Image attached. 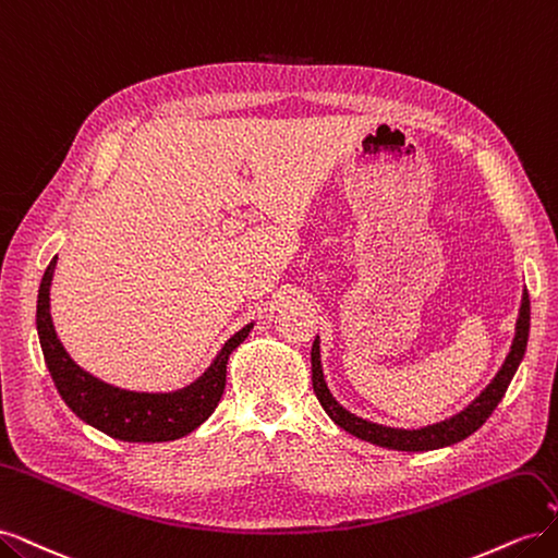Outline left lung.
I'll list each match as a JSON object with an SVG mask.
<instances>
[{
    "instance_id": "8db88e82",
    "label": "left lung",
    "mask_w": 558,
    "mask_h": 558,
    "mask_svg": "<svg viewBox=\"0 0 558 558\" xmlns=\"http://www.w3.org/2000/svg\"><path fill=\"white\" fill-rule=\"evenodd\" d=\"M529 326H531V300L529 293H523L521 300V310H519V318H517V335L512 349L505 359L500 373L496 375V379L488 384L482 396L468 404L463 412H459L456 416L440 421L435 426H426L418 430H400V428H386L379 424H369L365 418L353 416L351 412H347L344 408L337 404V400L330 396L328 386L324 381V369H320V361H318V340H314L312 347V384H314V393L320 402V408L326 410V414L335 421L337 426L344 428L347 433L361 437L365 442H373L379 447H388V449H398V451H430V449H440L453 442L465 440L468 435L475 433L484 421L492 416V412L498 408V402L502 400L505 391L517 373V367L523 359V351H526V342H529Z\"/></svg>"
}]
</instances>
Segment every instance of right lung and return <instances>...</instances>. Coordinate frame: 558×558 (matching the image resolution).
Listing matches in <instances>:
<instances>
[{"instance_id":"1","label":"right lung","mask_w":558,"mask_h":558,"mask_svg":"<svg viewBox=\"0 0 558 558\" xmlns=\"http://www.w3.org/2000/svg\"><path fill=\"white\" fill-rule=\"evenodd\" d=\"M58 256L46 267L39 300H37V330L44 351V361L58 393L78 418L125 442H170L189 435L216 410L226 388V365L232 349L244 340L251 324L232 335L218 353L211 367L195 384L177 393H132L95 379L66 356L56 337L53 320L48 312L50 279H53Z\"/></svg>"}]
</instances>
